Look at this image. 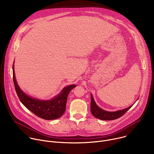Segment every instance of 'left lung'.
Here are the masks:
<instances>
[{
    "mask_svg": "<svg viewBox=\"0 0 154 154\" xmlns=\"http://www.w3.org/2000/svg\"><path fill=\"white\" fill-rule=\"evenodd\" d=\"M133 105H130V106L126 108L116 112L105 111L97 105L94 100L93 95L91 94V112L95 118L101 120L110 121L118 119L122 115H124L128 109L133 106Z\"/></svg>",
    "mask_w": 154,
    "mask_h": 154,
    "instance_id": "obj_1",
    "label": "left lung"
}]
</instances>
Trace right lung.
Listing matches in <instances>:
<instances>
[{
    "mask_svg": "<svg viewBox=\"0 0 154 154\" xmlns=\"http://www.w3.org/2000/svg\"><path fill=\"white\" fill-rule=\"evenodd\" d=\"M13 75L15 90L20 101L35 115L46 120L56 119L64 114L68 96L70 91L76 86L75 85L66 86L59 94L52 99L41 100L28 96L20 88L15 77L14 63L13 64Z\"/></svg>",
    "mask_w": 154,
    "mask_h": 154,
    "instance_id": "1",
    "label": "right lung"
}]
</instances>
